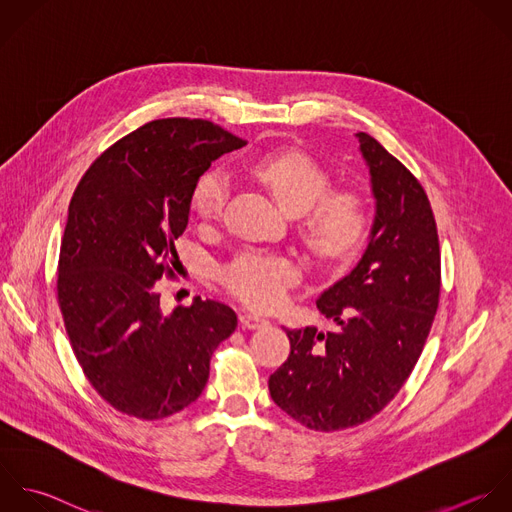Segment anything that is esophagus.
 <instances>
[{
	"label": "esophagus",
	"instance_id": "esophagus-1",
	"mask_svg": "<svg viewBox=\"0 0 512 512\" xmlns=\"http://www.w3.org/2000/svg\"><path fill=\"white\" fill-rule=\"evenodd\" d=\"M239 323H241V327H245V329H261V327H265L269 321H267L265 317L257 315V313H243V315L239 317Z\"/></svg>",
	"mask_w": 512,
	"mask_h": 512
}]
</instances>
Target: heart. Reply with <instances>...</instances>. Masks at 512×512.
Masks as SVG:
<instances>
[{"label": "heart", "mask_w": 512, "mask_h": 512, "mask_svg": "<svg viewBox=\"0 0 512 512\" xmlns=\"http://www.w3.org/2000/svg\"><path fill=\"white\" fill-rule=\"evenodd\" d=\"M255 177L273 193L289 215H303V237L323 259L349 255L363 239L367 217L353 193H329V173L301 151L267 153L253 163ZM231 193L223 171H207L195 185L191 205L203 221L219 219ZM229 289L247 305L275 309L299 279L297 265L287 257L245 253L225 275Z\"/></svg>", "instance_id": "1"}]
</instances>
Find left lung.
<instances>
[{"label":"left lung","instance_id":"1","mask_svg":"<svg viewBox=\"0 0 512 512\" xmlns=\"http://www.w3.org/2000/svg\"><path fill=\"white\" fill-rule=\"evenodd\" d=\"M375 217L357 265L317 299L337 331L285 329L287 361L269 377L275 405L315 431L361 425L409 379L441 293L439 235L413 173L369 133H355Z\"/></svg>","mask_w":512,"mask_h":512}]
</instances>
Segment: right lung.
Instances as JSON below:
<instances>
[{"label":"right lung","instance_id":"right-lung-1","mask_svg":"<svg viewBox=\"0 0 512 512\" xmlns=\"http://www.w3.org/2000/svg\"><path fill=\"white\" fill-rule=\"evenodd\" d=\"M243 145L211 121L157 119L101 153L71 197L57 299L85 377L121 413L155 421L189 407L237 327L213 299L163 313L157 281L181 263L173 241L199 177Z\"/></svg>","mask_w":512,"mask_h":512}]
</instances>
